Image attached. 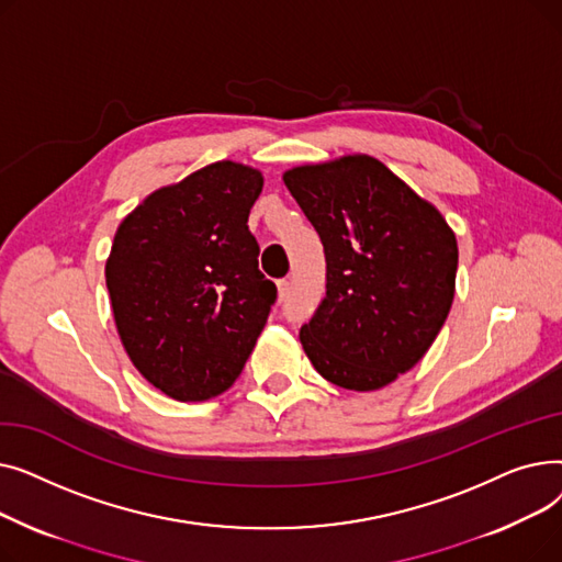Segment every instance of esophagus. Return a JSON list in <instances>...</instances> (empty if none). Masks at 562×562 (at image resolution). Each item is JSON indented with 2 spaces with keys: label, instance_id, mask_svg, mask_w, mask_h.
Instances as JSON below:
<instances>
[{
  "label": "esophagus",
  "instance_id": "obj_1",
  "mask_svg": "<svg viewBox=\"0 0 562 562\" xmlns=\"http://www.w3.org/2000/svg\"><path fill=\"white\" fill-rule=\"evenodd\" d=\"M289 296V280H278V301H284Z\"/></svg>",
  "mask_w": 562,
  "mask_h": 562
}]
</instances>
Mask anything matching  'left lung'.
<instances>
[{
    "label": "left lung",
    "instance_id": "1",
    "mask_svg": "<svg viewBox=\"0 0 562 562\" xmlns=\"http://www.w3.org/2000/svg\"><path fill=\"white\" fill-rule=\"evenodd\" d=\"M326 250V299L301 328L333 385L373 392L432 346L456 296L458 241L385 164L346 155L282 175Z\"/></svg>",
    "mask_w": 562,
    "mask_h": 562
}]
</instances>
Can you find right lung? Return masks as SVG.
Listing matches in <instances>:
<instances>
[{"mask_svg": "<svg viewBox=\"0 0 562 562\" xmlns=\"http://www.w3.org/2000/svg\"><path fill=\"white\" fill-rule=\"evenodd\" d=\"M261 187L257 168L216 161L147 195L115 229L104 276L117 335L175 401L232 387L276 303L248 229Z\"/></svg>", "mask_w": 562, "mask_h": 562, "instance_id": "add662e5", "label": "right lung"}]
</instances>
